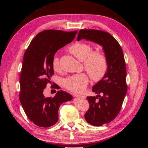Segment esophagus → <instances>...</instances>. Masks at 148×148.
Wrapping results in <instances>:
<instances>
[{
    "instance_id": "esophagus-1",
    "label": "esophagus",
    "mask_w": 148,
    "mask_h": 148,
    "mask_svg": "<svg viewBox=\"0 0 148 148\" xmlns=\"http://www.w3.org/2000/svg\"><path fill=\"white\" fill-rule=\"evenodd\" d=\"M75 97H82V98H85V96L83 95H74Z\"/></svg>"
}]
</instances>
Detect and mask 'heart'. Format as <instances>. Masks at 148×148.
Instances as JSON below:
<instances>
[{
    "instance_id": "b5f03b06",
    "label": "heart",
    "mask_w": 148,
    "mask_h": 148,
    "mask_svg": "<svg viewBox=\"0 0 148 148\" xmlns=\"http://www.w3.org/2000/svg\"><path fill=\"white\" fill-rule=\"evenodd\" d=\"M69 51L77 59L84 62V69L91 79L97 81L105 75L108 64L104 53L97 51L93 52L91 46L82 42L74 43L69 47ZM52 67L55 71L60 69L59 60L57 57L53 59ZM88 83V78L84 73L71 75L64 80V86L75 92H83L86 88Z\"/></svg>"
}]
</instances>
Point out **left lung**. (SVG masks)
I'll use <instances>...</instances> for the list:
<instances>
[{"mask_svg": "<svg viewBox=\"0 0 148 148\" xmlns=\"http://www.w3.org/2000/svg\"><path fill=\"white\" fill-rule=\"evenodd\" d=\"M86 39L99 44L107 60L105 75L92 86L96 96L87 97L89 109L84 115L86 122L100 127L118 115L127 92V69L122 49L110 33L96 29L79 31L77 41Z\"/></svg>", "mask_w": 148, "mask_h": 148, "instance_id": "1", "label": "left lung"}]
</instances>
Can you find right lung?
Wrapping results in <instances>:
<instances>
[{"label": "right lung", "instance_id": "1", "mask_svg": "<svg viewBox=\"0 0 148 148\" xmlns=\"http://www.w3.org/2000/svg\"><path fill=\"white\" fill-rule=\"evenodd\" d=\"M77 33V31L44 30L36 36L24 54L19 99L28 118L40 127L55 125L60 106L73 98L62 90L58 91L53 97H46L43 91L54 73L52 60L55 53L72 41ZM55 88L59 89V86L56 85Z\"/></svg>", "mask_w": 148, "mask_h": 148}]
</instances>
